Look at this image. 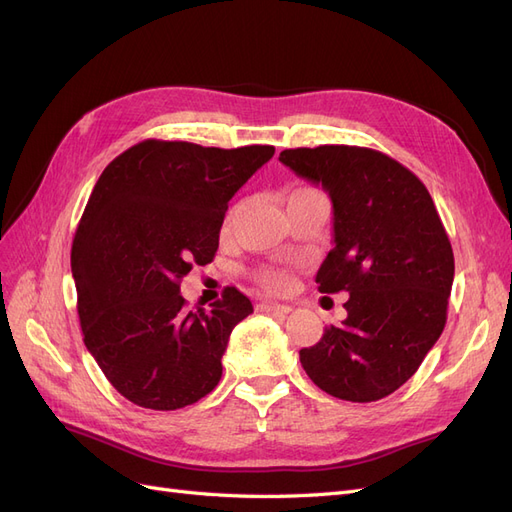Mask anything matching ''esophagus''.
<instances>
[{"label": "esophagus", "mask_w": 512, "mask_h": 512, "mask_svg": "<svg viewBox=\"0 0 512 512\" xmlns=\"http://www.w3.org/2000/svg\"><path fill=\"white\" fill-rule=\"evenodd\" d=\"M256 309H258V312H269V314H280V316H286V314L290 312V307H288V305L271 303V301H267V303H258V305H256Z\"/></svg>", "instance_id": "obj_1"}]
</instances>
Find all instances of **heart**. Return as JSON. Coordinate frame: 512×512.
Masks as SVG:
<instances>
[{"label":"heart","mask_w":512,"mask_h":512,"mask_svg":"<svg viewBox=\"0 0 512 512\" xmlns=\"http://www.w3.org/2000/svg\"><path fill=\"white\" fill-rule=\"evenodd\" d=\"M301 192H312V190H299L294 194H301ZM258 282L265 286L267 290H273V292H280L284 288H288V273L282 271V269H262L258 273Z\"/></svg>","instance_id":"heart-1"}]
</instances>
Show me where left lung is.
I'll return each instance as SVG.
<instances>
[{"label":"left lung","instance_id":"obj_1","mask_svg":"<svg viewBox=\"0 0 512 512\" xmlns=\"http://www.w3.org/2000/svg\"><path fill=\"white\" fill-rule=\"evenodd\" d=\"M280 162L329 192L335 245L316 284L348 292V318L303 348L301 365L324 393L378 401L414 376L444 331L455 275L446 228L423 181L382 151L299 147Z\"/></svg>","mask_w":512,"mask_h":512}]
</instances>
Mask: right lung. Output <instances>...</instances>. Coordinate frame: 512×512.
I'll return each instance as SVG.
<instances>
[{
  "instance_id": "obj_1",
  "label": "right lung",
  "mask_w": 512,
  "mask_h": 512,
  "mask_svg": "<svg viewBox=\"0 0 512 512\" xmlns=\"http://www.w3.org/2000/svg\"><path fill=\"white\" fill-rule=\"evenodd\" d=\"M273 153L147 138L102 170L72 241L76 309L87 350L132 404L179 410L218 386L254 307L228 286L211 312H188L179 284L213 260L228 200Z\"/></svg>"
}]
</instances>
